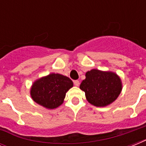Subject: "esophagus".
Wrapping results in <instances>:
<instances>
[{"mask_svg":"<svg viewBox=\"0 0 146 146\" xmlns=\"http://www.w3.org/2000/svg\"><path fill=\"white\" fill-rule=\"evenodd\" d=\"M74 85H75L76 86H80V82H79V80H75L74 82H73Z\"/></svg>","mask_w":146,"mask_h":146,"instance_id":"1","label":"esophagus"}]
</instances>
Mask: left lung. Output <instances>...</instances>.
Masks as SVG:
<instances>
[{
	"instance_id": "left-lung-1",
	"label": "left lung",
	"mask_w": 146,
	"mask_h": 146,
	"mask_svg": "<svg viewBox=\"0 0 146 146\" xmlns=\"http://www.w3.org/2000/svg\"><path fill=\"white\" fill-rule=\"evenodd\" d=\"M87 101L96 107H105L113 103L122 91V81L114 72L92 69L86 73L80 86Z\"/></svg>"
}]
</instances>
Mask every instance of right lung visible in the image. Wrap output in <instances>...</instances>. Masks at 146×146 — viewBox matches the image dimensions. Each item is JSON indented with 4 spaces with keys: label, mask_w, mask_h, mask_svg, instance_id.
I'll use <instances>...</instances> for the list:
<instances>
[{
    "label": "right lung",
    "mask_w": 146,
    "mask_h": 146,
    "mask_svg": "<svg viewBox=\"0 0 146 146\" xmlns=\"http://www.w3.org/2000/svg\"><path fill=\"white\" fill-rule=\"evenodd\" d=\"M73 86V81L66 76L50 73L33 82L30 96L33 101L41 106L54 109L64 103L66 93Z\"/></svg>",
    "instance_id": "obj_1"
}]
</instances>
